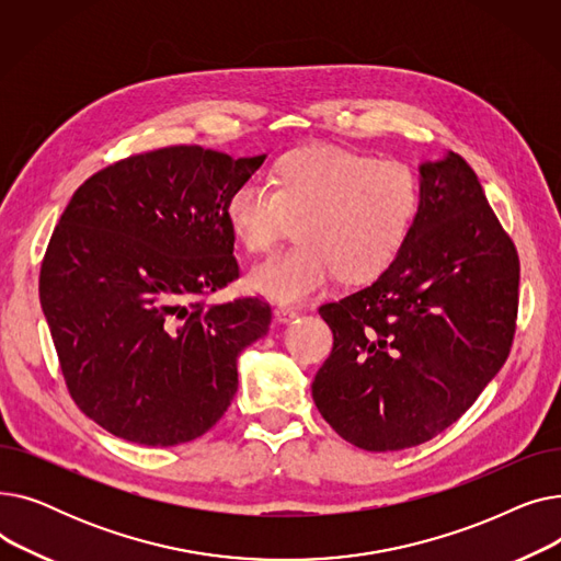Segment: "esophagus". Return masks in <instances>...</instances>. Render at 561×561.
Masks as SVG:
<instances>
[{
	"label": "esophagus",
	"mask_w": 561,
	"mask_h": 561,
	"mask_svg": "<svg viewBox=\"0 0 561 561\" xmlns=\"http://www.w3.org/2000/svg\"><path fill=\"white\" fill-rule=\"evenodd\" d=\"M275 318H277V322H290V320L298 318V311L293 307H277Z\"/></svg>",
	"instance_id": "34e87169"
}]
</instances>
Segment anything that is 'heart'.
Segmentation results:
<instances>
[{
    "label": "heart",
    "mask_w": 561,
    "mask_h": 561,
    "mask_svg": "<svg viewBox=\"0 0 561 561\" xmlns=\"http://www.w3.org/2000/svg\"><path fill=\"white\" fill-rule=\"evenodd\" d=\"M273 184L248 180L227 199V222L248 252H268L296 220L298 243L256 263L248 286L279 302L305 300L339 273L345 282L379 275L414 225L421 191L400 161L302 147L275 163Z\"/></svg>",
    "instance_id": "heart-1"
}]
</instances>
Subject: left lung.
Instances as JSON below:
<instances>
[{
	"instance_id": "1",
	"label": "left lung",
	"mask_w": 561,
	"mask_h": 561,
	"mask_svg": "<svg viewBox=\"0 0 561 561\" xmlns=\"http://www.w3.org/2000/svg\"><path fill=\"white\" fill-rule=\"evenodd\" d=\"M419 211L366 288L320 307L334 334L313 402L368 453L402 450L453 425L507 362L518 254L459 154L419 163Z\"/></svg>"
}]
</instances>
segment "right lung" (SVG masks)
Returning a JSON list of instances; mask_svg holds the SVG:
<instances>
[{
    "instance_id": "1",
    "label": "right lung",
    "mask_w": 561,
    "mask_h": 561,
    "mask_svg": "<svg viewBox=\"0 0 561 561\" xmlns=\"http://www.w3.org/2000/svg\"><path fill=\"white\" fill-rule=\"evenodd\" d=\"M263 161L163 147L100 170L66 206L41 307L72 400L106 432L180 446L231 404L241 352L273 313L259 298H199L239 277L227 199Z\"/></svg>"
}]
</instances>
